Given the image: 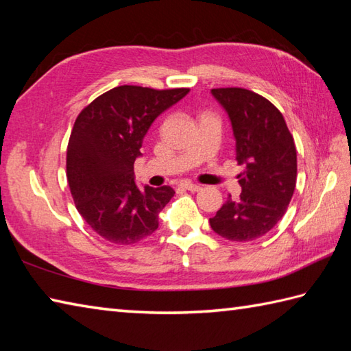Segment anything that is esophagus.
<instances>
[{
    "instance_id": "34e87169",
    "label": "esophagus",
    "mask_w": 351,
    "mask_h": 351,
    "mask_svg": "<svg viewBox=\"0 0 351 351\" xmlns=\"http://www.w3.org/2000/svg\"><path fill=\"white\" fill-rule=\"evenodd\" d=\"M180 189H184V190H189L191 193H196L200 190V185L197 184H191V182H181L180 184Z\"/></svg>"
}]
</instances>
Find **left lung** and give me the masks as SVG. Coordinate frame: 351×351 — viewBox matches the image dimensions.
Returning a JSON list of instances; mask_svg holds the SVG:
<instances>
[{
  "instance_id": "8db88e82",
  "label": "left lung",
  "mask_w": 351,
  "mask_h": 351,
  "mask_svg": "<svg viewBox=\"0 0 351 351\" xmlns=\"http://www.w3.org/2000/svg\"><path fill=\"white\" fill-rule=\"evenodd\" d=\"M225 108L235 137L241 195L228 200L210 219L215 234L230 241L265 235L283 217L297 180V152L280 111L255 92L241 87L213 88Z\"/></svg>"
}]
</instances>
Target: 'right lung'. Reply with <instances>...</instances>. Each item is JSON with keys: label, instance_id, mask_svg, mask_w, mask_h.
Instances as JSON below:
<instances>
[{"label": "right lung", "instance_id": "obj_1", "mask_svg": "<svg viewBox=\"0 0 351 351\" xmlns=\"http://www.w3.org/2000/svg\"><path fill=\"white\" fill-rule=\"evenodd\" d=\"M189 92L119 86L78 114L66 155L69 189L81 217L107 241L134 244L158 228L175 191L169 185L140 190L134 161L152 122Z\"/></svg>", "mask_w": 351, "mask_h": 351}]
</instances>
